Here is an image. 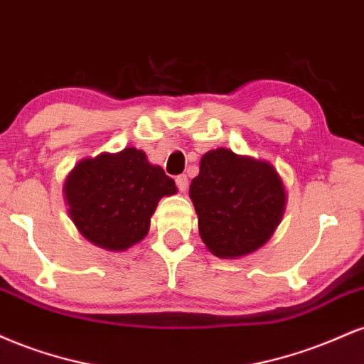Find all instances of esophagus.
<instances>
[{
    "instance_id": "esophagus-1",
    "label": "esophagus",
    "mask_w": 364,
    "mask_h": 364,
    "mask_svg": "<svg viewBox=\"0 0 364 364\" xmlns=\"http://www.w3.org/2000/svg\"><path fill=\"white\" fill-rule=\"evenodd\" d=\"M176 186H178L179 191H186L188 178L185 176V174H179V176L176 178Z\"/></svg>"
}]
</instances>
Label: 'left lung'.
<instances>
[{
  "instance_id": "1",
  "label": "left lung",
  "mask_w": 364,
  "mask_h": 364,
  "mask_svg": "<svg viewBox=\"0 0 364 364\" xmlns=\"http://www.w3.org/2000/svg\"><path fill=\"white\" fill-rule=\"evenodd\" d=\"M198 232L219 258H241L262 248L286 210V186L270 162L229 149L203 154L190 185Z\"/></svg>"
}]
</instances>
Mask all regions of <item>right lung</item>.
Instances as JSON below:
<instances>
[{
  "label": "right lung",
  "instance_id": "add662e5",
  "mask_svg": "<svg viewBox=\"0 0 364 364\" xmlns=\"http://www.w3.org/2000/svg\"><path fill=\"white\" fill-rule=\"evenodd\" d=\"M174 193V179L135 147L82 159L63 185L75 228L92 245L109 252L140 243L159 200Z\"/></svg>",
  "mask_w": 364,
  "mask_h": 364
}]
</instances>
